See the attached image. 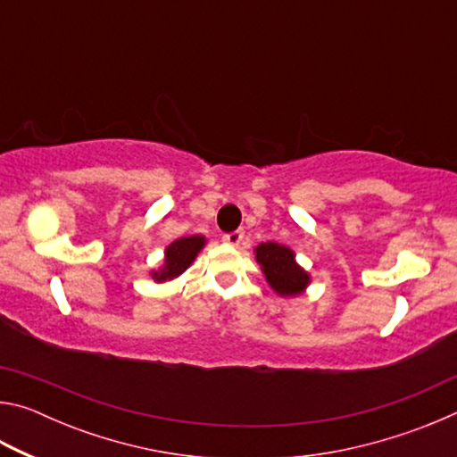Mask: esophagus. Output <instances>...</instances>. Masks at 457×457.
Segmentation results:
<instances>
[{
    "label": "esophagus",
    "mask_w": 457,
    "mask_h": 457,
    "mask_svg": "<svg viewBox=\"0 0 457 457\" xmlns=\"http://www.w3.org/2000/svg\"><path fill=\"white\" fill-rule=\"evenodd\" d=\"M223 242L229 244V245H239L244 242V231H231V234H226L223 236Z\"/></svg>",
    "instance_id": "obj_1"
}]
</instances>
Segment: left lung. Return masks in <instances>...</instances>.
<instances>
[{"mask_svg":"<svg viewBox=\"0 0 457 457\" xmlns=\"http://www.w3.org/2000/svg\"><path fill=\"white\" fill-rule=\"evenodd\" d=\"M253 253H256L262 274L266 276V282L278 296H300L311 284V274L298 264L296 253L290 247L276 242H266L253 247Z\"/></svg>","mask_w":457,"mask_h":457,"instance_id":"8db88e82","label":"left lung"}]
</instances>
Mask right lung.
Wrapping results in <instances>:
<instances>
[{"label": "right lung", "instance_id": "right-lung-1", "mask_svg": "<svg viewBox=\"0 0 457 457\" xmlns=\"http://www.w3.org/2000/svg\"><path fill=\"white\" fill-rule=\"evenodd\" d=\"M205 244L207 239L204 236H187L175 239L173 244L165 247L163 264H161V268L153 270L151 278L159 284L179 278L193 264V260L197 258V253L204 250Z\"/></svg>", "mask_w": 457, "mask_h": 457}]
</instances>
